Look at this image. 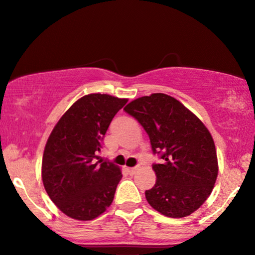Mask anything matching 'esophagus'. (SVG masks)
<instances>
[{"label": "esophagus", "mask_w": 255, "mask_h": 255, "mask_svg": "<svg viewBox=\"0 0 255 255\" xmlns=\"http://www.w3.org/2000/svg\"><path fill=\"white\" fill-rule=\"evenodd\" d=\"M138 170V167H131V168H128V172L130 175H133V174H135V172Z\"/></svg>", "instance_id": "esophagus-1"}]
</instances>
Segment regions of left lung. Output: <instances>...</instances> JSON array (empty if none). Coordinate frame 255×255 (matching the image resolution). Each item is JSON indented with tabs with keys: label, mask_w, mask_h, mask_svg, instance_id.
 <instances>
[{
	"label": "left lung",
	"mask_w": 255,
	"mask_h": 255,
	"mask_svg": "<svg viewBox=\"0 0 255 255\" xmlns=\"http://www.w3.org/2000/svg\"><path fill=\"white\" fill-rule=\"evenodd\" d=\"M124 110L141 124L153 153L162 159L152 166L156 181L145 191L149 205L172 218L193 214L210 196L218 175L210 132L180 101L166 94L139 97Z\"/></svg>",
	"instance_id": "8db88e82"
}]
</instances>
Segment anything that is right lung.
Masks as SVG:
<instances>
[{
	"label": "right lung",
	"instance_id": "add662e5",
	"mask_svg": "<svg viewBox=\"0 0 255 255\" xmlns=\"http://www.w3.org/2000/svg\"><path fill=\"white\" fill-rule=\"evenodd\" d=\"M127 99L89 94L76 101L52 130L44 149L41 179L52 202L68 217L92 221L113 203L121 168L97 161L104 134Z\"/></svg>",
	"mask_w": 255,
	"mask_h": 255
}]
</instances>
